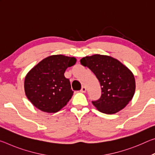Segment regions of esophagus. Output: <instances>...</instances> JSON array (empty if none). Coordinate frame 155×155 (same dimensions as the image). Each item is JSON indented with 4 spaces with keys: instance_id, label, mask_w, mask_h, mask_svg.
I'll return each mask as SVG.
<instances>
[{
    "instance_id": "obj_1",
    "label": "esophagus",
    "mask_w": 155,
    "mask_h": 155,
    "mask_svg": "<svg viewBox=\"0 0 155 155\" xmlns=\"http://www.w3.org/2000/svg\"><path fill=\"white\" fill-rule=\"evenodd\" d=\"M86 87H84V86H83L82 87V88H81V92H82V93H85L86 92Z\"/></svg>"
}]
</instances>
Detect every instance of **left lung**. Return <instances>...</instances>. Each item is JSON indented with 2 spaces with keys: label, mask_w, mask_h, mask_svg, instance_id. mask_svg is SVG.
Listing matches in <instances>:
<instances>
[{
  "label": "left lung",
  "mask_w": 155,
  "mask_h": 155,
  "mask_svg": "<svg viewBox=\"0 0 155 155\" xmlns=\"http://www.w3.org/2000/svg\"><path fill=\"white\" fill-rule=\"evenodd\" d=\"M80 61L94 72L101 84V98L92 101L98 111L114 114L124 109L132 100L135 91L134 75L118 60L94 54L83 57Z\"/></svg>",
  "instance_id": "8db88e82"
}]
</instances>
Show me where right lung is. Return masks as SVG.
<instances>
[{"label": "right lung", "instance_id": "obj_1", "mask_svg": "<svg viewBox=\"0 0 155 155\" xmlns=\"http://www.w3.org/2000/svg\"><path fill=\"white\" fill-rule=\"evenodd\" d=\"M76 62L74 57L57 54L33 67L25 79V94L31 103L47 113H56L66 105L74 91L64 73Z\"/></svg>", "mask_w": 155, "mask_h": 155}]
</instances>
